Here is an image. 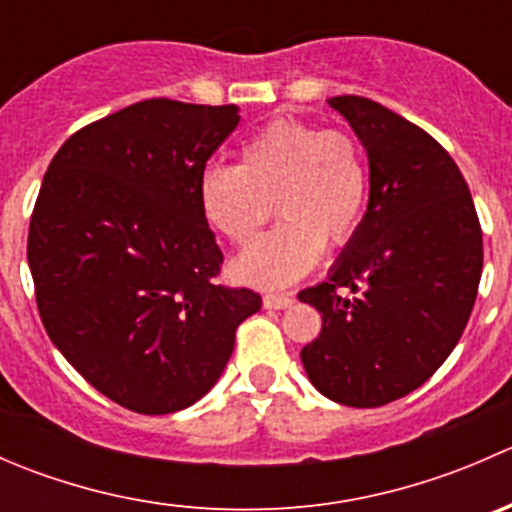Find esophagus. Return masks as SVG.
<instances>
[{
    "mask_svg": "<svg viewBox=\"0 0 512 512\" xmlns=\"http://www.w3.org/2000/svg\"><path fill=\"white\" fill-rule=\"evenodd\" d=\"M262 302H265L267 309H287L289 304L294 302V297H292V294L270 292V294H265V299H262Z\"/></svg>",
    "mask_w": 512,
    "mask_h": 512,
    "instance_id": "esophagus-1",
    "label": "esophagus"
}]
</instances>
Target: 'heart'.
Wrapping results in <instances>:
<instances>
[{"label":"heart","instance_id":"1","mask_svg":"<svg viewBox=\"0 0 512 512\" xmlns=\"http://www.w3.org/2000/svg\"><path fill=\"white\" fill-rule=\"evenodd\" d=\"M366 193L369 170L352 133L297 118L267 123L242 146L240 165H213L200 180L205 218L235 245H250L275 208L285 218L232 265L237 280L260 287L292 285L324 245H347Z\"/></svg>","mask_w":512,"mask_h":512}]
</instances>
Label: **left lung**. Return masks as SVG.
Instances as JSON below:
<instances>
[{
  "label": "left lung",
  "instance_id": "8db88e82",
  "mask_svg": "<svg viewBox=\"0 0 512 512\" xmlns=\"http://www.w3.org/2000/svg\"><path fill=\"white\" fill-rule=\"evenodd\" d=\"M369 156V205L322 285L302 349L319 394L376 409L426 384L466 329L483 272V232L466 178L423 128L364 96H334Z\"/></svg>",
  "mask_w": 512,
  "mask_h": 512
}]
</instances>
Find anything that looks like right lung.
Returning a JSON list of instances; mask_svg holds the SVG:
<instances>
[{
  "mask_svg": "<svg viewBox=\"0 0 512 512\" xmlns=\"http://www.w3.org/2000/svg\"><path fill=\"white\" fill-rule=\"evenodd\" d=\"M237 106L148 98L76 131L41 183L27 257L46 334L118 406L163 416L203 399L262 307L215 285L223 252L200 205Z\"/></svg>",
  "mask_w": 512,
  "mask_h": 512,
  "instance_id": "add662e5",
  "label": "right lung"
}]
</instances>
